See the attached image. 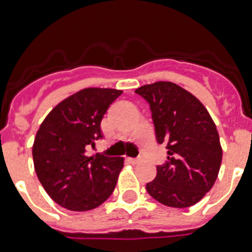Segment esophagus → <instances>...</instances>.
Returning a JSON list of instances; mask_svg holds the SVG:
<instances>
[{
    "instance_id": "34e87169",
    "label": "esophagus",
    "mask_w": 252,
    "mask_h": 252,
    "mask_svg": "<svg viewBox=\"0 0 252 252\" xmlns=\"http://www.w3.org/2000/svg\"><path fill=\"white\" fill-rule=\"evenodd\" d=\"M128 161H129L130 163L136 165V163H138V162H140V159H138V158H128Z\"/></svg>"
}]
</instances>
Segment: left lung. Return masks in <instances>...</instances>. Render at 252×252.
<instances>
[{
    "label": "left lung",
    "mask_w": 252,
    "mask_h": 252,
    "mask_svg": "<svg viewBox=\"0 0 252 252\" xmlns=\"http://www.w3.org/2000/svg\"><path fill=\"white\" fill-rule=\"evenodd\" d=\"M136 93L149 103L157 141L167 142L168 161L157 166L146 191L166 207L195 205L213 187L222 161L213 119L195 95L172 82L144 85Z\"/></svg>",
    "instance_id": "obj_1"
}]
</instances>
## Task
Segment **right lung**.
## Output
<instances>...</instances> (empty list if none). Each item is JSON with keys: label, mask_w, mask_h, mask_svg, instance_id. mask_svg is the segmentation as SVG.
Segmentation results:
<instances>
[{"label": "right lung", "mask_w": 252, "mask_h": 252, "mask_svg": "<svg viewBox=\"0 0 252 252\" xmlns=\"http://www.w3.org/2000/svg\"><path fill=\"white\" fill-rule=\"evenodd\" d=\"M122 93L82 89L59 103L40 124L32 145L33 167L45 192L60 207L90 211L114 192L124 158L87 157L86 149L103 137V115Z\"/></svg>", "instance_id": "obj_1"}]
</instances>
